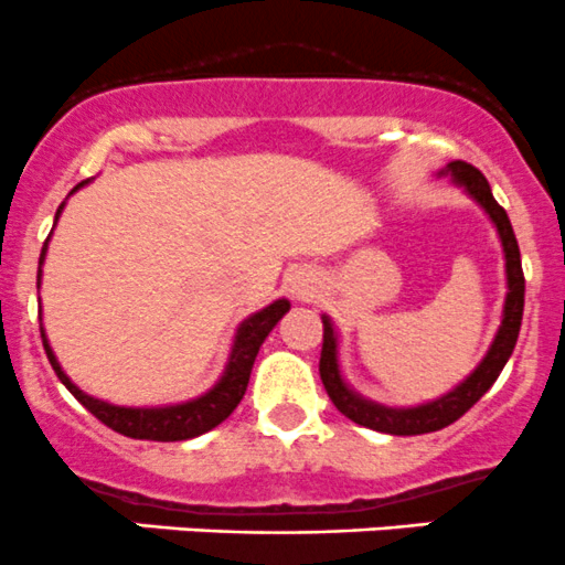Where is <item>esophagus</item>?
Segmentation results:
<instances>
[{
    "label": "esophagus",
    "mask_w": 565,
    "mask_h": 565,
    "mask_svg": "<svg viewBox=\"0 0 565 565\" xmlns=\"http://www.w3.org/2000/svg\"><path fill=\"white\" fill-rule=\"evenodd\" d=\"M318 290H321V280H318L312 271H296V275L290 277V294H294V299L310 301L316 299Z\"/></svg>",
    "instance_id": "1"
}]
</instances>
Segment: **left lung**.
I'll list each match as a JSON object with an SVG mask.
<instances>
[{
	"label": "left lung",
	"mask_w": 565,
	"mask_h": 565,
	"mask_svg": "<svg viewBox=\"0 0 565 565\" xmlns=\"http://www.w3.org/2000/svg\"><path fill=\"white\" fill-rule=\"evenodd\" d=\"M437 175L439 178L450 175V181H454L456 186L465 189L475 203L486 211L491 225L497 227V236H500V244H502V255H505L508 294H505V305H502V321H500V329H497L494 340H491L489 351H486L483 360L478 362V367H475L465 382L456 384L450 393L439 395V398L434 401H426V404H417V406L379 404V401H371L365 398V395L356 393V390L343 379V371H340V356H338V345H340L338 329H334L332 318L321 316L323 349H321L318 371H321V382L323 387H327V395L332 398V404L349 417V420L356 423V426L373 428V431H382V434H393V437H415V434L439 431V428L459 420L467 409H472V406L489 393V387L497 382L502 367H505L508 356L513 354V345H516L519 327H522V312H524L522 258H519V244H516V236H513V227H511V220H508L505 209L494 200L483 172L475 170V167L467 164V161H450V164L443 167Z\"/></svg>",
	"instance_id": "1"
}]
</instances>
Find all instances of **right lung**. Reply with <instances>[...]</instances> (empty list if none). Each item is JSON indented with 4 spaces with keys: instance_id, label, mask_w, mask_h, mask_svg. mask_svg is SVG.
Listing matches in <instances>:
<instances>
[{
    "instance_id": "obj_1",
    "label": "right lung",
    "mask_w": 565,
    "mask_h": 565,
    "mask_svg": "<svg viewBox=\"0 0 565 565\" xmlns=\"http://www.w3.org/2000/svg\"><path fill=\"white\" fill-rule=\"evenodd\" d=\"M90 181L76 183V189L87 186ZM71 192V194H74ZM65 203L57 209V216H54V225H57L60 214H63ZM52 238V236H49ZM49 238L41 249V260H38V288H41V275H43V260H46V249H49ZM290 310L288 299H277L271 305H266L264 310L253 312V316L244 318L238 323L236 334H233V345L231 354H227L225 371L222 376L216 379V384L211 390H205L203 395L198 398L181 401V404H164V406H117L109 404V401H100L87 395L85 390L76 387L71 382L68 373L63 371L60 360L54 356L52 345H49L46 329L41 327V338H43V349H46L49 362H52L54 373H57L60 382L68 387V393L85 406L90 415L98 417L104 426H109L111 431L122 434V437L131 439H150V443H181V439H194L200 434L211 431V428L220 426L222 420L233 415L238 404H242L244 393H247L249 384V373H253L255 356H258L260 345L264 340L269 338L271 329L277 327V321Z\"/></svg>"
}]
</instances>
